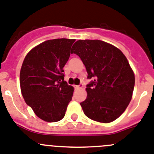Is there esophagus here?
Wrapping results in <instances>:
<instances>
[{
  "label": "esophagus",
  "mask_w": 154,
  "mask_h": 154,
  "mask_svg": "<svg viewBox=\"0 0 154 154\" xmlns=\"http://www.w3.org/2000/svg\"><path fill=\"white\" fill-rule=\"evenodd\" d=\"M74 87H75V88H77V89H78V88H82V87H84V84H80V85H76L74 86Z\"/></svg>",
  "instance_id": "1"
}]
</instances>
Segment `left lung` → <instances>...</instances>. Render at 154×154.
Returning a JSON list of instances; mask_svg holds the SVG:
<instances>
[{"label": "left lung", "instance_id": "1", "mask_svg": "<svg viewBox=\"0 0 154 154\" xmlns=\"http://www.w3.org/2000/svg\"><path fill=\"white\" fill-rule=\"evenodd\" d=\"M85 65L87 99L80 103L87 117L110 123L124 113L132 98L135 77L121 51L100 40H79L72 47Z\"/></svg>", "mask_w": 154, "mask_h": 154}]
</instances>
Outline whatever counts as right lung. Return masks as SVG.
I'll list each match as a JSON object with an SVG mask.
<instances>
[{
    "label": "right lung",
    "instance_id": "add662e5",
    "mask_svg": "<svg viewBox=\"0 0 154 154\" xmlns=\"http://www.w3.org/2000/svg\"><path fill=\"white\" fill-rule=\"evenodd\" d=\"M74 39L44 41L25 57L20 73L22 95L37 117L47 122L63 118L74 87L64 81L63 67Z\"/></svg>",
    "mask_w": 154,
    "mask_h": 154
}]
</instances>
